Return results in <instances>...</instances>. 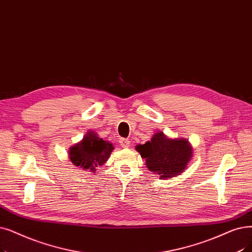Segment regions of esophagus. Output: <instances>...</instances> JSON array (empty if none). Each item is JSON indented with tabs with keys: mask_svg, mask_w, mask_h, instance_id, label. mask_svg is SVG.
I'll list each match as a JSON object with an SVG mask.
<instances>
[{
	"mask_svg": "<svg viewBox=\"0 0 252 252\" xmlns=\"http://www.w3.org/2000/svg\"><path fill=\"white\" fill-rule=\"evenodd\" d=\"M119 144L122 147L124 148H127L130 144V141L128 139H126V138H120L119 139Z\"/></svg>",
	"mask_w": 252,
	"mask_h": 252,
	"instance_id": "esophagus-1",
	"label": "esophagus"
}]
</instances>
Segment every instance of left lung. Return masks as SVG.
Here are the masks:
<instances>
[{"mask_svg":"<svg viewBox=\"0 0 252 252\" xmlns=\"http://www.w3.org/2000/svg\"><path fill=\"white\" fill-rule=\"evenodd\" d=\"M145 158L147 168L168 179L180 175L192 157V148L187 139H169L162 132L153 135L145 144L136 146Z\"/></svg>","mask_w":252,"mask_h":252,"instance_id":"1","label":"left lung"}]
</instances>
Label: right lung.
I'll list each match as a JSON object with an SVG mask.
<instances>
[{
    "label": "right lung",
    "instance_id": "add662e5",
    "mask_svg": "<svg viewBox=\"0 0 252 252\" xmlns=\"http://www.w3.org/2000/svg\"><path fill=\"white\" fill-rule=\"evenodd\" d=\"M113 149L110 142L97 137L94 132H87L79 143L70 148L69 157L74 166L94 172L108 160Z\"/></svg>",
    "mask_w": 252,
    "mask_h": 252
}]
</instances>
